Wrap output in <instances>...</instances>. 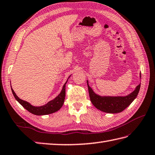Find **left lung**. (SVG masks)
I'll return each mask as SVG.
<instances>
[{
	"label": "left lung",
	"instance_id": "8db88e82",
	"mask_svg": "<svg viewBox=\"0 0 155 155\" xmlns=\"http://www.w3.org/2000/svg\"><path fill=\"white\" fill-rule=\"evenodd\" d=\"M140 79L141 80L140 74ZM87 84L89 97L92 104L95 108L107 113H118L125 110L136 99L140 87V84L136 87L135 90L127 95L110 96L97 94L89 85L88 80H87Z\"/></svg>",
	"mask_w": 155,
	"mask_h": 155
}]
</instances>
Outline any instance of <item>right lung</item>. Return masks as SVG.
<instances>
[{"label": "right lung", "mask_w": 155, "mask_h": 155, "mask_svg": "<svg viewBox=\"0 0 155 155\" xmlns=\"http://www.w3.org/2000/svg\"><path fill=\"white\" fill-rule=\"evenodd\" d=\"M71 75H70L66 83L63 85L62 89H61L60 94L56 96L52 100H51L47 103L46 104L41 105V106H34L30 103L27 102L26 101H24L22 99H20L18 96L16 95L15 92L14 91L13 89L11 86V90L12 92V94L14 97L16 99V100L18 101L19 104L21 105L24 108H25L27 111H28L30 113H32L34 115H48L56 112L61 109V107L64 105V100H65V96H66V85L68 81V79L70 78Z\"/></svg>", "instance_id": "right-lung-1"}]
</instances>
